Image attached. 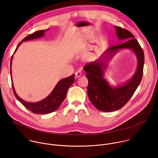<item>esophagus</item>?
I'll list each match as a JSON object with an SVG mask.
<instances>
[{"mask_svg":"<svg viewBox=\"0 0 158 158\" xmlns=\"http://www.w3.org/2000/svg\"><path fill=\"white\" fill-rule=\"evenodd\" d=\"M76 78H78V77H79L81 75H82V73H81V71H77V72H76Z\"/></svg>","mask_w":158,"mask_h":158,"instance_id":"34e87169","label":"esophagus"}]
</instances>
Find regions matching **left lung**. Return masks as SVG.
I'll list each match as a JSON object with an SVG mask.
<instances>
[{"label": "left lung", "instance_id": "obj_1", "mask_svg": "<svg viewBox=\"0 0 158 158\" xmlns=\"http://www.w3.org/2000/svg\"><path fill=\"white\" fill-rule=\"evenodd\" d=\"M119 40L124 43L106 49L96 60L84 67L88 79L87 95L98 110L112 112L122 108L130 99L139 86L143 77L144 63V52L138 41L128 31L114 26ZM130 49L137 59V68L133 77L118 86H112L104 77L108 62L119 51Z\"/></svg>", "mask_w": 158, "mask_h": 158}]
</instances>
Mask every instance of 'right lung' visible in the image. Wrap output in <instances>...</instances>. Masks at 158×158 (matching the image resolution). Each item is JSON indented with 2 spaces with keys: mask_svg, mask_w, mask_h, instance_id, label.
<instances>
[{
  "mask_svg": "<svg viewBox=\"0 0 158 158\" xmlns=\"http://www.w3.org/2000/svg\"><path fill=\"white\" fill-rule=\"evenodd\" d=\"M49 29L46 30H42L37 31L31 35H29L26 37H25L23 40H22L17 46L14 53L17 51L18 48L20 46V45L22 43V42L35 39L40 37H43L44 36L45 32H46ZM14 54L12 55L10 60V76H11V80H12V89L14 94L15 96V98L18 99L20 102H21L23 104L27 109L31 110V112H34L35 114H49L51 112H52L57 110L64 99L65 98L67 91L68 90L69 87L74 83V77L75 74H73L71 76L62 79H60L52 91V92L50 93V94L47 96L46 98L35 102H27L22 99H21L16 93L15 91V88L14 87V84L12 81V70H11V66H12V62L14 57Z\"/></svg>",
  "mask_w": 158,
  "mask_h": 158,
  "instance_id": "1",
  "label": "right lung"
}]
</instances>
